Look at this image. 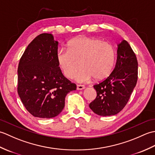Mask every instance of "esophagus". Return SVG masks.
<instances>
[{
  "instance_id": "obj_1",
  "label": "esophagus",
  "mask_w": 155,
  "mask_h": 155,
  "mask_svg": "<svg viewBox=\"0 0 155 155\" xmlns=\"http://www.w3.org/2000/svg\"><path fill=\"white\" fill-rule=\"evenodd\" d=\"M77 90H83V89H84V88H85V87H84V85H83V84H77Z\"/></svg>"
}]
</instances>
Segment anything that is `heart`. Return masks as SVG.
<instances>
[{
	"mask_svg": "<svg viewBox=\"0 0 155 155\" xmlns=\"http://www.w3.org/2000/svg\"><path fill=\"white\" fill-rule=\"evenodd\" d=\"M59 67L67 78L74 77L85 82L94 78L100 81L107 77L113 71L115 62V50L109 42L96 38L79 37L68 43L67 49L57 52Z\"/></svg>",
	"mask_w": 155,
	"mask_h": 155,
	"instance_id": "1",
	"label": "heart"
}]
</instances>
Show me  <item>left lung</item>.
Returning <instances> with one entry per match:
<instances>
[{
	"mask_svg": "<svg viewBox=\"0 0 155 155\" xmlns=\"http://www.w3.org/2000/svg\"><path fill=\"white\" fill-rule=\"evenodd\" d=\"M138 79V61L128 42L118 46L117 60L113 72L103 81L95 84L97 97L89 107L100 116L117 114L126 106Z\"/></svg>",
	"mask_w": 155,
	"mask_h": 155,
	"instance_id": "8db88e82",
	"label": "left lung"
}]
</instances>
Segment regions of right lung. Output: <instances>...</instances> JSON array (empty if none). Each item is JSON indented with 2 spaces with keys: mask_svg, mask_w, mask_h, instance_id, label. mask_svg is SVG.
<instances>
[{
  "mask_svg": "<svg viewBox=\"0 0 155 155\" xmlns=\"http://www.w3.org/2000/svg\"><path fill=\"white\" fill-rule=\"evenodd\" d=\"M57 52L58 42L51 34L42 33L32 40L20 59L18 94L35 117L57 116L64 108L66 95L77 88L62 74Z\"/></svg>",
  "mask_w": 155,
  "mask_h": 155,
  "instance_id": "1",
  "label": "right lung"
}]
</instances>
